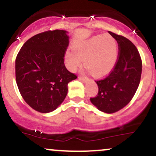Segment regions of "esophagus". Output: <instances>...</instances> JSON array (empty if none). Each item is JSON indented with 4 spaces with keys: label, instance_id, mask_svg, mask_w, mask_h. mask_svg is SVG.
Listing matches in <instances>:
<instances>
[{
    "label": "esophagus",
    "instance_id": "obj_1",
    "mask_svg": "<svg viewBox=\"0 0 156 156\" xmlns=\"http://www.w3.org/2000/svg\"><path fill=\"white\" fill-rule=\"evenodd\" d=\"M78 78H79L80 80H82L83 82H86V80H88V78L85 76H80L79 77H78Z\"/></svg>",
    "mask_w": 156,
    "mask_h": 156
}]
</instances>
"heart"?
Masks as SVG:
<instances>
[{"instance_id": "heart-1", "label": "heart", "mask_w": 156, "mask_h": 156, "mask_svg": "<svg viewBox=\"0 0 156 156\" xmlns=\"http://www.w3.org/2000/svg\"><path fill=\"white\" fill-rule=\"evenodd\" d=\"M74 51H67L65 62L67 68L76 71L81 66L84 59L85 66L94 76H103L113 69L118 59V44L111 35H96L78 43Z\"/></svg>"}]
</instances>
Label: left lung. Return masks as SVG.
<instances>
[{"mask_svg": "<svg viewBox=\"0 0 156 156\" xmlns=\"http://www.w3.org/2000/svg\"><path fill=\"white\" fill-rule=\"evenodd\" d=\"M119 46L118 59L108 76L96 80L99 91L90 100L100 111L113 113L129 104L134 96L142 74V59L137 48L123 35L109 31Z\"/></svg>", "mask_w": 156, "mask_h": 156, "instance_id": "8db88e82", "label": "left lung"}]
</instances>
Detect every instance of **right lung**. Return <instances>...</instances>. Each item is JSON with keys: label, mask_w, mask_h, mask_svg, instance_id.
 Here are the masks:
<instances>
[{"label": "right lung", "mask_w": 156, "mask_h": 156, "mask_svg": "<svg viewBox=\"0 0 156 156\" xmlns=\"http://www.w3.org/2000/svg\"><path fill=\"white\" fill-rule=\"evenodd\" d=\"M65 30H48L24 43L15 62L16 81L24 100L37 112L53 111L63 102L77 76L64 61L69 46Z\"/></svg>", "instance_id": "1"}]
</instances>
